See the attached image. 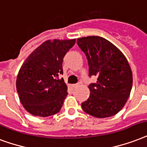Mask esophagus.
<instances>
[{"mask_svg":"<svg viewBox=\"0 0 147 147\" xmlns=\"http://www.w3.org/2000/svg\"><path fill=\"white\" fill-rule=\"evenodd\" d=\"M78 87V84H73V85H71V88H76Z\"/></svg>","mask_w":147,"mask_h":147,"instance_id":"obj_1","label":"esophagus"}]
</instances>
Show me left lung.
Returning a JSON list of instances; mask_svg holds the SVG:
<instances>
[{
	"mask_svg": "<svg viewBox=\"0 0 147 147\" xmlns=\"http://www.w3.org/2000/svg\"><path fill=\"white\" fill-rule=\"evenodd\" d=\"M77 44L86 54L88 76H97L88 86L90 96L82 103L86 113L96 118L110 117L123 108L133 85L130 66L119 49L104 38L84 37Z\"/></svg>",
	"mask_w": 147,
	"mask_h": 147,
	"instance_id": "1",
	"label": "left lung"
}]
</instances>
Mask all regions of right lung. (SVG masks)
Listing matches in <instances>:
<instances>
[{
  "label": "right lung",
  "instance_id": "right-lung-1",
  "mask_svg": "<svg viewBox=\"0 0 147 147\" xmlns=\"http://www.w3.org/2000/svg\"><path fill=\"white\" fill-rule=\"evenodd\" d=\"M76 44L71 40H48L22 64L16 81L21 104L28 113L47 117L58 113L68 95L63 74V58Z\"/></svg>",
  "mask_w": 147,
  "mask_h": 147
}]
</instances>
